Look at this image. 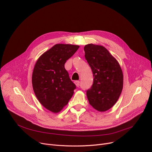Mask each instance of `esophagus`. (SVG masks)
<instances>
[{
	"instance_id": "1",
	"label": "esophagus",
	"mask_w": 152,
	"mask_h": 152,
	"mask_svg": "<svg viewBox=\"0 0 152 152\" xmlns=\"http://www.w3.org/2000/svg\"><path fill=\"white\" fill-rule=\"evenodd\" d=\"M79 83H80V82H79V81H75V84H76V87H79Z\"/></svg>"
}]
</instances>
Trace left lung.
I'll list each match as a JSON object with an SVG mask.
<instances>
[{
    "label": "left lung",
    "mask_w": 152,
    "mask_h": 152,
    "mask_svg": "<svg viewBox=\"0 0 152 152\" xmlns=\"http://www.w3.org/2000/svg\"><path fill=\"white\" fill-rule=\"evenodd\" d=\"M85 58L92 71L94 83L86 92L90 105L99 111H105L118 101L123 87L120 65L105 47L89 44L84 46Z\"/></svg>",
    "instance_id": "left-lung-1"
}]
</instances>
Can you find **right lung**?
<instances>
[{
  "mask_svg": "<svg viewBox=\"0 0 152 152\" xmlns=\"http://www.w3.org/2000/svg\"><path fill=\"white\" fill-rule=\"evenodd\" d=\"M79 46L58 44L44 52L37 60L32 75L36 96L46 109L58 113L66 106L76 89L65 68L66 60Z\"/></svg>",
  "mask_w": 152,
  "mask_h": 152,
  "instance_id": "obj_1",
  "label": "right lung"
}]
</instances>
